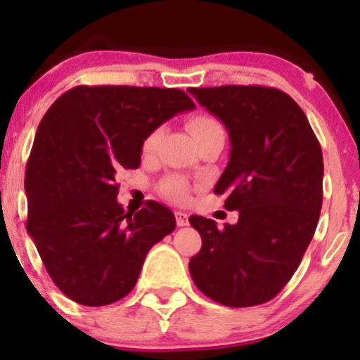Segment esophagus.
Segmentation results:
<instances>
[{
  "label": "esophagus",
  "mask_w": 360,
  "mask_h": 360,
  "mask_svg": "<svg viewBox=\"0 0 360 360\" xmlns=\"http://www.w3.org/2000/svg\"><path fill=\"white\" fill-rule=\"evenodd\" d=\"M176 223H177V226H186V225H188V213L176 212Z\"/></svg>",
  "instance_id": "esophagus-1"
}]
</instances>
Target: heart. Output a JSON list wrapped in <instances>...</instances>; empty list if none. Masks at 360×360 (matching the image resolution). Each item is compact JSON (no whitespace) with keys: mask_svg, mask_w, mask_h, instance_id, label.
<instances>
[{"mask_svg":"<svg viewBox=\"0 0 360 360\" xmlns=\"http://www.w3.org/2000/svg\"><path fill=\"white\" fill-rule=\"evenodd\" d=\"M188 127L189 130H191L193 137L196 140L205 137V135L210 134V131L223 130L220 122H218L217 118L210 117V115H196V117L189 120ZM159 137H160V130L152 131V134L148 135V139L146 140V150L154 148ZM160 193H162L166 198H169V200L177 201V203H184L189 196V184L188 181L183 179V177L171 176L162 181V184H160Z\"/></svg>","mask_w":360,"mask_h":360,"instance_id":"obj_1","label":"heart"}]
</instances>
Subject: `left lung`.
<instances>
[{
	"label": "left lung",
	"instance_id": "left-lung-1",
	"mask_svg": "<svg viewBox=\"0 0 360 360\" xmlns=\"http://www.w3.org/2000/svg\"><path fill=\"white\" fill-rule=\"evenodd\" d=\"M225 125L230 159L214 186L235 225L189 217L201 250L189 260L203 295L232 308L274 298L298 269L323 201V155L307 115L283 91L266 86L189 88Z\"/></svg>",
	"mask_w": 360,
	"mask_h": 360
}]
</instances>
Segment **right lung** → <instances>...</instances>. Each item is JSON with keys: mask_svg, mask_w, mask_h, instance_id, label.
Segmentation results:
<instances>
[{"mask_svg": "<svg viewBox=\"0 0 360 360\" xmlns=\"http://www.w3.org/2000/svg\"><path fill=\"white\" fill-rule=\"evenodd\" d=\"M194 108L181 89L76 86L53 101L37 128L25 172L27 232L56 286L84 307L122 300L147 252L176 229L164 205L125 213L120 169H137L146 139Z\"/></svg>", "mask_w": 360, "mask_h": 360, "instance_id": "obj_1", "label": "right lung"}]
</instances>
